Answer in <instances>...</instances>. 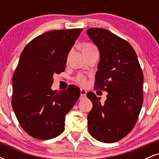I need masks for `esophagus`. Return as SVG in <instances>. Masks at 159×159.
<instances>
[{
	"instance_id": "1",
	"label": "esophagus",
	"mask_w": 159,
	"mask_h": 159,
	"mask_svg": "<svg viewBox=\"0 0 159 159\" xmlns=\"http://www.w3.org/2000/svg\"><path fill=\"white\" fill-rule=\"evenodd\" d=\"M86 95H87V90L84 89H81V96L82 98L85 97Z\"/></svg>"
}]
</instances>
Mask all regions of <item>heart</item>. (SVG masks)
<instances>
[{"instance_id": "heart-1", "label": "heart", "mask_w": 159, "mask_h": 159, "mask_svg": "<svg viewBox=\"0 0 159 159\" xmlns=\"http://www.w3.org/2000/svg\"><path fill=\"white\" fill-rule=\"evenodd\" d=\"M93 50H97L96 47L92 43H85L83 46V52L84 51H93ZM75 81L78 84L81 86H86L87 84V78L85 75H84L79 74L75 78Z\"/></svg>"}]
</instances>
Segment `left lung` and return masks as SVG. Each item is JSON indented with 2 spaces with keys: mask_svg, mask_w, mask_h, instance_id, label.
<instances>
[{
  "mask_svg": "<svg viewBox=\"0 0 159 159\" xmlns=\"http://www.w3.org/2000/svg\"><path fill=\"white\" fill-rule=\"evenodd\" d=\"M97 45L100 61L95 87L107 91V99L87 93L93 102L87 116L90 135L103 143L121 140L135 125L143 101V75L134 48L126 40L104 28L87 30Z\"/></svg>",
  "mask_w": 159,
  "mask_h": 159,
  "instance_id": "8db88e82",
  "label": "left lung"
}]
</instances>
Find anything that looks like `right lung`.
<instances>
[{"mask_svg": "<svg viewBox=\"0 0 159 159\" xmlns=\"http://www.w3.org/2000/svg\"><path fill=\"white\" fill-rule=\"evenodd\" d=\"M82 29L52 30L24 48L12 77V106L25 132L49 140L64 130L65 116L78 98L77 86L53 91V75L65 70L67 56Z\"/></svg>", "mask_w": 159, "mask_h": 159, "instance_id": "obj_1", "label": "right lung"}]
</instances>
